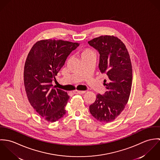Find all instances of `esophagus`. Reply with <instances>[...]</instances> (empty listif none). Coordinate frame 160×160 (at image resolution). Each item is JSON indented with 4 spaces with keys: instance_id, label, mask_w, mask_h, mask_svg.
Segmentation results:
<instances>
[{
    "instance_id": "34e87169",
    "label": "esophagus",
    "mask_w": 160,
    "mask_h": 160,
    "mask_svg": "<svg viewBox=\"0 0 160 160\" xmlns=\"http://www.w3.org/2000/svg\"><path fill=\"white\" fill-rule=\"evenodd\" d=\"M74 93H77V94H83L84 93L86 92L81 91H74L73 92Z\"/></svg>"
}]
</instances>
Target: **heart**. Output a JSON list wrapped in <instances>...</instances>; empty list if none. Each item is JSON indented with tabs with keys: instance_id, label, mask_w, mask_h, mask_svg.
I'll return each instance as SVG.
<instances>
[{
	"instance_id": "b5f03b06",
	"label": "heart",
	"mask_w": 160,
	"mask_h": 160,
	"mask_svg": "<svg viewBox=\"0 0 160 160\" xmlns=\"http://www.w3.org/2000/svg\"><path fill=\"white\" fill-rule=\"evenodd\" d=\"M92 53V51L90 49H85V50H82V52L81 53V56L88 54V53Z\"/></svg>"
}]
</instances>
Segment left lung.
Here are the masks:
<instances>
[{
    "mask_svg": "<svg viewBox=\"0 0 160 160\" xmlns=\"http://www.w3.org/2000/svg\"><path fill=\"white\" fill-rule=\"evenodd\" d=\"M88 43L98 52V68L107 76L103 81L107 92L97 95L89 111L97 121L108 123L122 112L129 98L132 81L130 56L124 43L113 36H101Z\"/></svg>",
    "mask_w": 160,
    "mask_h": 160,
    "instance_id": "left-lung-1",
    "label": "left lung"
}]
</instances>
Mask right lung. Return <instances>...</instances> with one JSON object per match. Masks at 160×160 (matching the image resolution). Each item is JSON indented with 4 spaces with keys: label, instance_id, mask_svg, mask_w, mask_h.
I'll use <instances>...</instances> for the list:
<instances>
[{
    "label": "right lung",
    "instance_id": "right-lung-1",
    "mask_svg": "<svg viewBox=\"0 0 160 160\" xmlns=\"http://www.w3.org/2000/svg\"><path fill=\"white\" fill-rule=\"evenodd\" d=\"M79 45L62 40L38 41L29 51L24 68V85L28 100L37 113L48 122H55L66 114L69 97L55 89V76L70 53Z\"/></svg>",
    "mask_w": 160,
    "mask_h": 160
}]
</instances>
